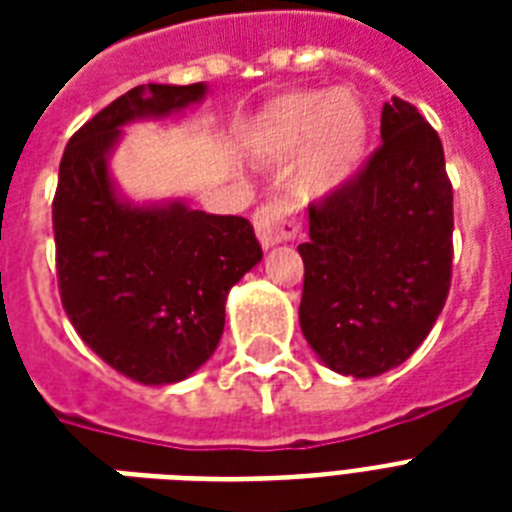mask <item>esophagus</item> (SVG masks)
I'll return each instance as SVG.
<instances>
[{
	"label": "esophagus",
	"instance_id": "esophagus-1",
	"mask_svg": "<svg viewBox=\"0 0 512 512\" xmlns=\"http://www.w3.org/2000/svg\"><path fill=\"white\" fill-rule=\"evenodd\" d=\"M255 233L257 241L263 244V249H271L281 241L292 239L297 233V225L289 215V207L279 204V201H271V204H263V207L255 212Z\"/></svg>",
	"mask_w": 512,
	"mask_h": 512
}]
</instances>
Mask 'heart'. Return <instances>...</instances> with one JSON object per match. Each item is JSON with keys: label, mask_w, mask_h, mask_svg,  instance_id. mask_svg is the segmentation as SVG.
<instances>
[{"label": "heart", "mask_w": 512, "mask_h": 512, "mask_svg": "<svg viewBox=\"0 0 512 512\" xmlns=\"http://www.w3.org/2000/svg\"><path fill=\"white\" fill-rule=\"evenodd\" d=\"M372 119L356 92L297 90L257 116L249 148L260 162L284 167L297 159L295 185L305 199H327L364 167Z\"/></svg>", "instance_id": "1"}]
</instances>
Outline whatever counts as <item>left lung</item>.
<instances>
[{
  "label": "left lung",
  "mask_w": 512,
  "mask_h": 512,
  "mask_svg": "<svg viewBox=\"0 0 512 512\" xmlns=\"http://www.w3.org/2000/svg\"><path fill=\"white\" fill-rule=\"evenodd\" d=\"M382 146L345 188L308 209L300 329L321 364L377 377L436 324L452 281V183L420 111L382 106Z\"/></svg>",
  "instance_id": "left-lung-1"
}]
</instances>
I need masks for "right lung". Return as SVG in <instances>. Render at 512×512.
Wrapping results in <instances>:
<instances>
[{
  "mask_svg": "<svg viewBox=\"0 0 512 512\" xmlns=\"http://www.w3.org/2000/svg\"><path fill=\"white\" fill-rule=\"evenodd\" d=\"M207 92L204 82L140 84L92 116L60 159V300L79 337L143 385H172L207 364L228 292L263 260L244 217L207 215L183 199L132 201L111 172L124 127L183 116Z\"/></svg>",
  "mask_w": 512,
  "mask_h": 512,
  "instance_id": "add662e5",
  "label": "right lung"
}]
</instances>
